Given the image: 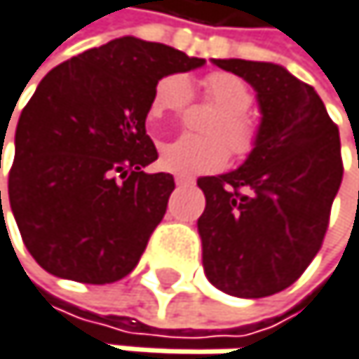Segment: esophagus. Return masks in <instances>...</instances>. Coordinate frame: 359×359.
Wrapping results in <instances>:
<instances>
[{
  "label": "esophagus",
  "instance_id": "34e87169",
  "mask_svg": "<svg viewBox=\"0 0 359 359\" xmlns=\"http://www.w3.org/2000/svg\"><path fill=\"white\" fill-rule=\"evenodd\" d=\"M174 181H176L178 187H183V185H191V183H194V178H191V176H176Z\"/></svg>",
  "mask_w": 359,
  "mask_h": 359
}]
</instances>
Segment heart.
<instances>
[{
    "mask_svg": "<svg viewBox=\"0 0 359 359\" xmlns=\"http://www.w3.org/2000/svg\"><path fill=\"white\" fill-rule=\"evenodd\" d=\"M202 96L222 111L204 129L209 137L185 133L161 146L159 161L168 172L183 176L217 172L228 161V148L232 157L245 159L260 140L258 120L248 111L254 94L241 77L222 71L209 73L202 79ZM189 101L191 88L187 79L181 73H172L157 81L148 114L155 120L178 116Z\"/></svg>",
    "mask_w": 359,
    "mask_h": 359,
    "instance_id": "heart-1",
    "label": "heart"
}]
</instances>
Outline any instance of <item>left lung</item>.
Wrapping results in <instances>:
<instances>
[{
    "instance_id": "8db88e82",
    "label": "left lung",
    "mask_w": 359,
    "mask_h": 359,
    "mask_svg": "<svg viewBox=\"0 0 359 359\" xmlns=\"http://www.w3.org/2000/svg\"><path fill=\"white\" fill-rule=\"evenodd\" d=\"M213 62L258 92L263 122L241 168L198 181L202 265L228 295L267 297L299 280L323 245L344 170L340 135L314 88L286 68Z\"/></svg>"
}]
</instances>
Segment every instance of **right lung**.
Listing matches in <instances>:
<instances>
[{
  "mask_svg": "<svg viewBox=\"0 0 359 359\" xmlns=\"http://www.w3.org/2000/svg\"><path fill=\"white\" fill-rule=\"evenodd\" d=\"M204 60L131 36L55 66L23 107L8 198L45 271L83 284L129 276L165 215L174 176L146 174L157 81ZM1 206V191H0Z\"/></svg>",
  "mask_w": 359,
  "mask_h": 359,
  "instance_id": "obj_1",
  "label": "right lung"
}]
</instances>
